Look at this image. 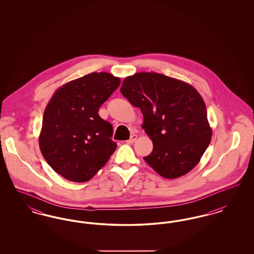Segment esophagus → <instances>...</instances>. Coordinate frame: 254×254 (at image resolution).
Returning <instances> with one entry per match:
<instances>
[{
    "label": "esophagus",
    "instance_id": "obj_1",
    "mask_svg": "<svg viewBox=\"0 0 254 254\" xmlns=\"http://www.w3.org/2000/svg\"><path fill=\"white\" fill-rule=\"evenodd\" d=\"M136 139H137V135H136V134H132V135L130 136V139L127 140V144H133V143L136 141Z\"/></svg>",
    "mask_w": 254,
    "mask_h": 254
}]
</instances>
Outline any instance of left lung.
Returning a JSON list of instances; mask_svg holds the SVG:
<instances>
[{
    "label": "left lung",
    "instance_id": "obj_1",
    "mask_svg": "<svg viewBox=\"0 0 254 254\" xmlns=\"http://www.w3.org/2000/svg\"><path fill=\"white\" fill-rule=\"evenodd\" d=\"M120 91L144 115L142 128L153 143L145 162L168 179L193 169L212 136L205 102L193 86L164 74L138 72L125 78Z\"/></svg>",
    "mask_w": 254,
    "mask_h": 254
}]
</instances>
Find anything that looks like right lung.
I'll use <instances>...</instances> for the list:
<instances>
[{
  "label": "right lung",
  "instance_id": "1",
  "mask_svg": "<svg viewBox=\"0 0 254 254\" xmlns=\"http://www.w3.org/2000/svg\"><path fill=\"white\" fill-rule=\"evenodd\" d=\"M120 83L110 73L92 72L62 85L50 99L39 146L49 166L64 178L90 180L115 151L112 126L98 111Z\"/></svg>",
  "mask_w": 254,
  "mask_h": 254
}]
</instances>
